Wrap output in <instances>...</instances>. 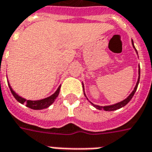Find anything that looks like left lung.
I'll return each instance as SVG.
<instances>
[{"mask_svg":"<svg viewBox=\"0 0 152 152\" xmlns=\"http://www.w3.org/2000/svg\"><path fill=\"white\" fill-rule=\"evenodd\" d=\"M132 45H133V47H134V49L136 51V53L137 54V50L135 49V47H134V41L132 40ZM138 56V55H137ZM139 80H140V66H138V78H137V83H136V86L134 87V90L131 92V94L129 95L128 96L127 98L125 99H124L123 101H121V102H119L117 103H115V104H112V105H107V106H99V105H95V104H94L93 102H91L89 101V102L92 104L96 109H98V110H104L106 112H112V111H115V110H118V109L121 108V107H123L124 106L127 104L128 102L130 101L132 98H133V96L134 95V94L136 92V90H137V86H138V83H139ZM84 94L85 96L86 97V99H88L87 98V96H86V93H85V89H84ZM89 100V99H88Z\"/></svg>","mask_w":152,"mask_h":152,"instance_id":"1","label":"left lung"}]
</instances>
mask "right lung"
I'll use <instances>...</instances> for the list:
<instances>
[{"label":"right lung","mask_w":152,"mask_h":152,"mask_svg":"<svg viewBox=\"0 0 152 152\" xmlns=\"http://www.w3.org/2000/svg\"><path fill=\"white\" fill-rule=\"evenodd\" d=\"M8 85L9 87H10V91H11L12 93V94L15 97V99H16L18 102H20L22 104H25L28 107H29V108L31 109H33V110H42V109H45L47 108V107H49L51 104H53V102L55 101L56 98L58 96V94H59L60 87H61V86H58V88L57 89L56 91L53 93L52 95H50V97H47L45 99H40V100H27V99H24V98H23L21 96L18 95L17 93H15V91L13 90L12 87L10 86V83H9V80Z\"/></svg>","instance_id":"add662e5"}]
</instances>
